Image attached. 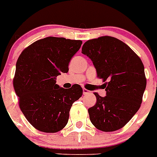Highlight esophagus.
I'll list each match as a JSON object with an SVG mask.
<instances>
[{
	"label": "esophagus",
	"instance_id": "34e87169",
	"mask_svg": "<svg viewBox=\"0 0 157 157\" xmlns=\"http://www.w3.org/2000/svg\"><path fill=\"white\" fill-rule=\"evenodd\" d=\"M89 93H91L90 91L87 90L86 88H83V94H84V95H87V94H89Z\"/></svg>",
	"mask_w": 157,
	"mask_h": 157
}]
</instances>
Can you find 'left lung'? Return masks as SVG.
Instances as JSON below:
<instances>
[{
    "instance_id": "8db88e82",
    "label": "left lung",
    "mask_w": 157,
    "mask_h": 157,
    "mask_svg": "<svg viewBox=\"0 0 157 157\" xmlns=\"http://www.w3.org/2000/svg\"><path fill=\"white\" fill-rule=\"evenodd\" d=\"M82 54L92 61L107 92L105 97L94 93L96 103L88 109L90 120L101 131L118 130L141 107L146 87L144 65L129 46L111 36L88 40Z\"/></svg>"
}]
</instances>
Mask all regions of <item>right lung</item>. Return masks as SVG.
<instances>
[{
    "label": "right lung",
    "mask_w": 157,
    "mask_h": 157,
    "mask_svg": "<svg viewBox=\"0 0 157 157\" xmlns=\"http://www.w3.org/2000/svg\"><path fill=\"white\" fill-rule=\"evenodd\" d=\"M81 44V40L46 37L24 49L17 60L13 86L19 106L39 131L62 130L68 122L72 105L82 95L79 84L69 89L56 84V77L68 73L71 58Z\"/></svg>",
    "instance_id": "add662e5"
}]
</instances>
